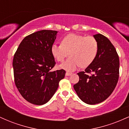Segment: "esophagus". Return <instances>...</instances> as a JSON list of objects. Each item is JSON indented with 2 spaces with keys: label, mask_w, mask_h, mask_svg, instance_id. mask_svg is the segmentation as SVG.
<instances>
[{
  "label": "esophagus",
  "mask_w": 129,
  "mask_h": 129,
  "mask_svg": "<svg viewBox=\"0 0 129 129\" xmlns=\"http://www.w3.org/2000/svg\"><path fill=\"white\" fill-rule=\"evenodd\" d=\"M72 73H70V72H66V76H70L71 75H72Z\"/></svg>",
  "instance_id": "obj_1"
}]
</instances>
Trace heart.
Segmentation results:
<instances>
[{
    "label": "heart",
    "mask_w": 129,
    "mask_h": 129,
    "mask_svg": "<svg viewBox=\"0 0 129 129\" xmlns=\"http://www.w3.org/2000/svg\"><path fill=\"white\" fill-rule=\"evenodd\" d=\"M51 52L60 62L64 60L69 53V58L60 67L72 72L79 66L85 68L93 62L98 53V44L93 36L69 34L62 39L60 45H52Z\"/></svg>",
    "instance_id": "b5f03b06"
}]
</instances>
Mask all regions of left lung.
<instances>
[{
	"label": "left lung",
	"instance_id": "8db88e82",
	"mask_svg": "<svg viewBox=\"0 0 129 129\" xmlns=\"http://www.w3.org/2000/svg\"><path fill=\"white\" fill-rule=\"evenodd\" d=\"M93 36L98 44L96 57L84 72L78 73L79 81L73 85L79 98L91 105L101 103L112 94L119 75V56L115 47L103 35Z\"/></svg>",
	"mask_w": 129,
	"mask_h": 129
}]
</instances>
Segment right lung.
<instances>
[{
	"instance_id": "1",
	"label": "right lung",
	"mask_w": 129,
	"mask_h": 129,
	"mask_svg": "<svg viewBox=\"0 0 129 129\" xmlns=\"http://www.w3.org/2000/svg\"><path fill=\"white\" fill-rule=\"evenodd\" d=\"M57 31L43 30L26 36L19 44L13 60L14 82L25 100L43 105L52 98L64 78L66 71H51L56 62L51 47Z\"/></svg>"
}]
</instances>
